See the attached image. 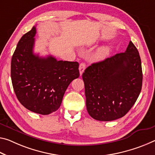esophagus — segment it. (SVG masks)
Masks as SVG:
<instances>
[{
  "mask_svg": "<svg viewBox=\"0 0 155 155\" xmlns=\"http://www.w3.org/2000/svg\"><path fill=\"white\" fill-rule=\"evenodd\" d=\"M85 69V64L84 63H81L79 65V68H78V70H79L80 75H82V74L84 72Z\"/></svg>",
  "mask_w": 155,
  "mask_h": 155,
  "instance_id": "1",
  "label": "esophagus"
}]
</instances>
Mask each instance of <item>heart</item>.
<instances>
[{
	"instance_id": "obj_1",
	"label": "heart",
	"mask_w": 155,
	"mask_h": 155,
	"mask_svg": "<svg viewBox=\"0 0 155 155\" xmlns=\"http://www.w3.org/2000/svg\"><path fill=\"white\" fill-rule=\"evenodd\" d=\"M107 54H108V49L106 48H102L101 50H100L98 53L97 54V58H104L105 56H106Z\"/></svg>"
}]
</instances>
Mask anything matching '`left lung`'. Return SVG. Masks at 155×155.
I'll use <instances>...</instances> for the list:
<instances>
[{"instance_id": "8db88e82", "label": "left lung", "mask_w": 155, "mask_h": 155, "mask_svg": "<svg viewBox=\"0 0 155 155\" xmlns=\"http://www.w3.org/2000/svg\"><path fill=\"white\" fill-rule=\"evenodd\" d=\"M86 107L93 119L110 121L125 116L141 92V61L130 41L125 52L92 63L83 72Z\"/></svg>"}]
</instances>
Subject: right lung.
<instances>
[{"instance_id":"1","label":"right lung","mask_w":155,"mask_h":155,"mask_svg":"<svg viewBox=\"0 0 155 155\" xmlns=\"http://www.w3.org/2000/svg\"><path fill=\"white\" fill-rule=\"evenodd\" d=\"M36 27L25 34L12 58L11 78L14 92L23 106L47 115L59 108L70 83L79 77L78 63L57 61L52 56L34 54Z\"/></svg>"}]
</instances>
